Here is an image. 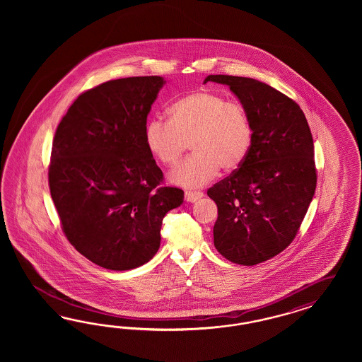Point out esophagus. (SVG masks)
I'll return each mask as SVG.
<instances>
[{
  "label": "esophagus",
  "mask_w": 362,
  "mask_h": 362,
  "mask_svg": "<svg viewBox=\"0 0 362 362\" xmlns=\"http://www.w3.org/2000/svg\"><path fill=\"white\" fill-rule=\"evenodd\" d=\"M204 197L203 192H199V191H186V194H185L186 202H188V203H194V202H197L200 197Z\"/></svg>",
  "instance_id": "1"
}]
</instances>
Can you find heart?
<instances>
[{"label": "heart", "mask_w": 362, "mask_h": 362, "mask_svg": "<svg viewBox=\"0 0 362 362\" xmlns=\"http://www.w3.org/2000/svg\"><path fill=\"white\" fill-rule=\"evenodd\" d=\"M253 126L248 111L209 90L177 99L168 109V122L151 119L144 127V142L163 165L177 162L187 142L194 153L176 165L170 180L176 186L197 188L218 175L238 170L251 153Z\"/></svg>", "instance_id": "1"}]
</instances>
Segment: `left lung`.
I'll return each mask as SVG.
<instances>
[{
	"mask_svg": "<svg viewBox=\"0 0 362 362\" xmlns=\"http://www.w3.org/2000/svg\"><path fill=\"white\" fill-rule=\"evenodd\" d=\"M248 111L253 144L245 162L207 191L218 206L214 244L226 259L256 265L296 236L316 189L313 138L295 100L257 79L209 76Z\"/></svg>",
	"mask_w": 362,
	"mask_h": 362,
	"instance_id": "left-lung-1",
	"label": "left lung"
}]
</instances>
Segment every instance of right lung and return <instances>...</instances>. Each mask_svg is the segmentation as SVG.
Segmentation results:
<instances>
[{"label":"right lung","mask_w":362,"mask_h":362,"mask_svg":"<svg viewBox=\"0 0 362 362\" xmlns=\"http://www.w3.org/2000/svg\"><path fill=\"white\" fill-rule=\"evenodd\" d=\"M163 77L114 79L81 94L57 127L49 186L62 230L90 262L129 271L160 245L165 214L185 192L159 187L162 170L144 142Z\"/></svg>","instance_id":"add662e5"}]
</instances>
